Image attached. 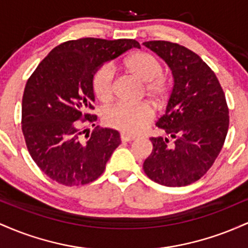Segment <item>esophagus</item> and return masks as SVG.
Returning a JSON list of instances; mask_svg holds the SVG:
<instances>
[{"label": "esophagus", "instance_id": "obj_1", "mask_svg": "<svg viewBox=\"0 0 248 248\" xmlns=\"http://www.w3.org/2000/svg\"><path fill=\"white\" fill-rule=\"evenodd\" d=\"M120 138H121V141H124V142H129V141L135 140V138H134V136L127 135V134H121Z\"/></svg>", "mask_w": 248, "mask_h": 248}]
</instances>
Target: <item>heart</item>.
<instances>
[{
	"label": "heart",
	"instance_id": "obj_1",
	"mask_svg": "<svg viewBox=\"0 0 248 248\" xmlns=\"http://www.w3.org/2000/svg\"><path fill=\"white\" fill-rule=\"evenodd\" d=\"M122 67L143 84L144 94L155 104L163 101L169 92V82L162 76L161 62L143 51L130 53L122 62ZM114 71L109 65H102L92 77V90L101 102H108L113 96ZM105 122L122 133L135 135L146 128L153 119V112L147 104H120L105 113Z\"/></svg>",
	"mask_w": 248,
	"mask_h": 248
}]
</instances>
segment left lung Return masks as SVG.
Instances as JSON below:
<instances>
[{
	"label": "left lung",
	"mask_w": 248,
	"mask_h": 248,
	"mask_svg": "<svg viewBox=\"0 0 248 248\" xmlns=\"http://www.w3.org/2000/svg\"><path fill=\"white\" fill-rule=\"evenodd\" d=\"M143 45L166 62L173 79L166 113L156 122L167 136L150 138L153 152L143 170L161 186H189L206 173L223 148L230 122L223 88L191 50L166 41Z\"/></svg>",
	"instance_id": "1"
}]
</instances>
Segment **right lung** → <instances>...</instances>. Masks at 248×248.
<instances>
[{
    "label": "right lung",
    "instance_id": "1",
    "mask_svg": "<svg viewBox=\"0 0 248 248\" xmlns=\"http://www.w3.org/2000/svg\"><path fill=\"white\" fill-rule=\"evenodd\" d=\"M132 47L141 46L134 39L65 42L31 75L22 100V130L31 157L51 179L67 186H84L104 172L121 143L120 134L95 127L82 138L79 126L96 121L87 113L94 108L95 71Z\"/></svg>",
    "mask_w": 248,
    "mask_h": 248
}]
</instances>
